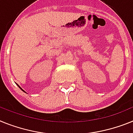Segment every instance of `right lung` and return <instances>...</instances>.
Listing matches in <instances>:
<instances>
[{"instance_id":"add662e5","label":"right lung","mask_w":133,"mask_h":133,"mask_svg":"<svg viewBox=\"0 0 133 133\" xmlns=\"http://www.w3.org/2000/svg\"><path fill=\"white\" fill-rule=\"evenodd\" d=\"M17 86H18V87H19V88H21V90H23V92H25V91H24V90H23V89H22V88H21V87H20V86H18V85H17Z\"/></svg>"}]
</instances>
